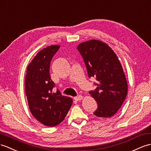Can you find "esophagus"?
Returning <instances> with one entry per match:
<instances>
[{
    "label": "esophagus",
    "instance_id": "esophagus-1",
    "mask_svg": "<svg viewBox=\"0 0 151 151\" xmlns=\"http://www.w3.org/2000/svg\"><path fill=\"white\" fill-rule=\"evenodd\" d=\"M82 99H83V96L81 95H78V96L74 97V100L76 101H79L81 100H82Z\"/></svg>",
    "mask_w": 151,
    "mask_h": 151
}]
</instances>
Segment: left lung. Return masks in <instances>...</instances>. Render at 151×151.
I'll return each mask as SVG.
<instances>
[{
    "label": "left lung",
    "instance_id": "1",
    "mask_svg": "<svg viewBox=\"0 0 151 151\" xmlns=\"http://www.w3.org/2000/svg\"><path fill=\"white\" fill-rule=\"evenodd\" d=\"M86 67L88 78H95L97 88L89 93L97 103L93 115L109 118L118 111L127 96V84L115 53L102 41L91 40L77 47Z\"/></svg>",
    "mask_w": 151,
    "mask_h": 151
}]
</instances>
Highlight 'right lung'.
I'll return each mask as SVG.
<instances>
[{
    "instance_id": "right-lung-1",
    "label": "right lung",
    "mask_w": 151,
    "mask_h": 151,
    "mask_svg": "<svg viewBox=\"0 0 151 151\" xmlns=\"http://www.w3.org/2000/svg\"><path fill=\"white\" fill-rule=\"evenodd\" d=\"M60 45L44 48L29 64L25 79V93L29 109L35 118L43 125L54 127L67 116L72 104L70 97L62 95L50 79V65Z\"/></svg>"
}]
</instances>
